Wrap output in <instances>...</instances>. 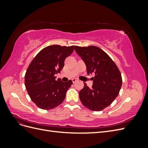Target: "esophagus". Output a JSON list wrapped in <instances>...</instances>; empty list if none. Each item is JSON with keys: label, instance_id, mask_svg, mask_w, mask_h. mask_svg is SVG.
<instances>
[{"label": "esophagus", "instance_id": "esophagus-1", "mask_svg": "<svg viewBox=\"0 0 148 148\" xmlns=\"http://www.w3.org/2000/svg\"><path fill=\"white\" fill-rule=\"evenodd\" d=\"M77 81H78V79H77V78H73V79H72L73 83H75V82H77Z\"/></svg>", "mask_w": 148, "mask_h": 148}]
</instances>
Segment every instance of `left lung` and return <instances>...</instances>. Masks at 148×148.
Returning <instances> with one entry per match:
<instances>
[{
	"mask_svg": "<svg viewBox=\"0 0 148 148\" xmlns=\"http://www.w3.org/2000/svg\"><path fill=\"white\" fill-rule=\"evenodd\" d=\"M75 50L87 68L88 74L95 75L91 88L86 83L79 92L84 106L100 111L110 106L119 95L122 79L118 67L107 53L96 46H75Z\"/></svg>",
	"mask_w": 148,
	"mask_h": 148,
	"instance_id": "8db88e82",
	"label": "left lung"
}]
</instances>
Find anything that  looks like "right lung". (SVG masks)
Here are the masks:
<instances>
[{
  "instance_id": "add662e5",
  "label": "right lung",
  "mask_w": 148,
  "mask_h": 148,
  "mask_svg": "<svg viewBox=\"0 0 148 148\" xmlns=\"http://www.w3.org/2000/svg\"><path fill=\"white\" fill-rule=\"evenodd\" d=\"M73 50L74 46H49L42 49L30 63L25 77V86L31 100L39 108L53 109L65 99L72 81L56 80L55 75L60 72L65 59Z\"/></svg>"
}]
</instances>
